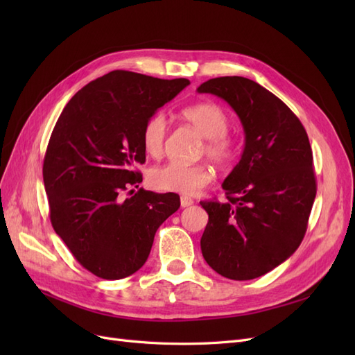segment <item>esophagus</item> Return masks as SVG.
<instances>
[{
  "instance_id": "1",
  "label": "esophagus",
  "mask_w": 355,
  "mask_h": 355,
  "mask_svg": "<svg viewBox=\"0 0 355 355\" xmlns=\"http://www.w3.org/2000/svg\"><path fill=\"white\" fill-rule=\"evenodd\" d=\"M192 204H194V201H192L189 197H187V196L180 197V206L182 207H189V206H192Z\"/></svg>"
}]
</instances>
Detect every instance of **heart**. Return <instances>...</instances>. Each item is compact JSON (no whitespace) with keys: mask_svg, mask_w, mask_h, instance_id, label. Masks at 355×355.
Segmentation results:
<instances>
[{"mask_svg":"<svg viewBox=\"0 0 355 355\" xmlns=\"http://www.w3.org/2000/svg\"><path fill=\"white\" fill-rule=\"evenodd\" d=\"M182 116L196 127V130L206 137L204 153L218 164H230L237 155V144L227 135L230 128V115L220 105L213 102H200L187 106ZM167 136V120L158 112L144 125L142 145L149 157L163 154ZM211 171L206 166H182L168 163L153 168L149 173V184L154 189L163 192L192 196L207 187L211 180Z\"/></svg>","mask_w":355,"mask_h":355,"instance_id":"obj_1","label":"heart"}]
</instances>
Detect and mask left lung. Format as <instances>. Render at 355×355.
Segmentation results:
<instances>
[{"mask_svg": "<svg viewBox=\"0 0 355 355\" xmlns=\"http://www.w3.org/2000/svg\"><path fill=\"white\" fill-rule=\"evenodd\" d=\"M197 92L223 99L244 128L241 159L222 184L227 200L200 201L209 214L201 252L222 277L253 280L304 240L317 194L309 139L288 106L249 78H211Z\"/></svg>", "mask_w": 355, "mask_h": 355, "instance_id": "8db88e82", "label": "left lung"}]
</instances>
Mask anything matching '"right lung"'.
I'll list each match as a JSON object with an SVG mask.
<instances>
[{"mask_svg": "<svg viewBox=\"0 0 355 355\" xmlns=\"http://www.w3.org/2000/svg\"><path fill=\"white\" fill-rule=\"evenodd\" d=\"M189 84L130 71L89 83L63 108L42 164L50 220L85 270L105 280L135 274L155 232L179 206L173 192L139 189L145 163L144 125ZM133 194V189H132Z\"/></svg>", "mask_w": 355, "mask_h": 355, "instance_id": "obj_1", "label": "right lung"}]
</instances>
